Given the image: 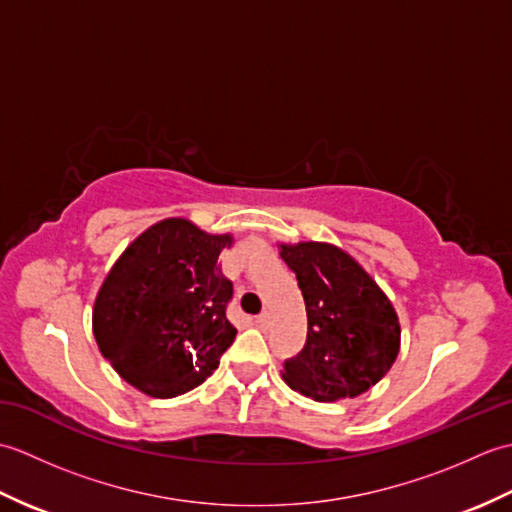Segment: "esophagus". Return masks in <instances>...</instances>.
Wrapping results in <instances>:
<instances>
[{
  "instance_id": "34e87169",
  "label": "esophagus",
  "mask_w": 512,
  "mask_h": 512,
  "mask_svg": "<svg viewBox=\"0 0 512 512\" xmlns=\"http://www.w3.org/2000/svg\"><path fill=\"white\" fill-rule=\"evenodd\" d=\"M255 323H257V328L266 330L268 325H270V312H262V314H259V317L255 319Z\"/></svg>"
}]
</instances>
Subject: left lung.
<instances>
[{
  "instance_id": "obj_1",
  "label": "left lung",
  "mask_w": 512,
  "mask_h": 512,
  "mask_svg": "<svg viewBox=\"0 0 512 512\" xmlns=\"http://www.w3.org/2000/svg\"><path fill=\"white\" fill-rule=\"evenodd\" d=\"M308 314L303 350L284 363L286 383L334 402L365 394L394 365L400 323L391 301L352 255L334 244H281Z\"/></svg>"
}]
</instances>
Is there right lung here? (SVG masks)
I'll return each instance as SVG.
<instances>
[{
	"label": "right lung",
	"mask_w": 512,
	"mask_h": 512,
	"mask_svg": "<svg viewBox=\"0 0 512 512\" xmlns=\"http://www.w3.org/2000/svg\"><path fill=\"white\" fill-rule=\"evenodd\" d=\"M231 235L184 217L140 233L116 259L92 310L101 354L154 398L187 394L209 378L237 330L226 319L233 284L217 266Z\"/></svg>",
	"instance_id": "obj_1"
}]
</instances>
